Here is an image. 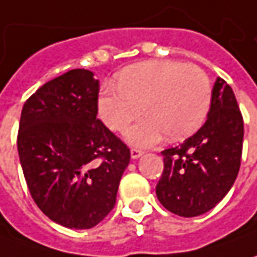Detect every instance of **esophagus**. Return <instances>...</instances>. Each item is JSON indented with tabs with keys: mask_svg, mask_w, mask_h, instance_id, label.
Here are the masks:
<instances>
[{
	"mask_svg": "<svg viewBox=\"0 0 257 257\" xmlns=\"http://www.w3.org/2000/svg\"><path fill=\"white\" fill-rule=\"evenodd\" d=\"M130 154H132V159L136 160V159H139L140 156H143V152H142V150H139V149H132Z\"/></svg>",
	"mask_w": 257,
	"mask_h": 257,
	"instance_id": "obj_1",
	"label": "esophagus"
}]
</instances>
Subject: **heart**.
I'll list each match as a JSON object with an SVG mask.
<instances>
[{"label":"heart","mask_w":257,"mask_h":257,"mask_svg":"<svg viewBox=\"0 0 257 257\" xmlns=\"http://www.w3.org/2000/svg\"><path fill=\"white\" fill-rule=\"evenodd\" d=\"M212 103L209 75L199 65L173 60H152L130 65L117 75V85L107 84L98 97V114L114 132H125L127 142L154 146L167 134L180 140L200 128Z\"/></svg>","instance_id":"obj_1"}]
</instances>
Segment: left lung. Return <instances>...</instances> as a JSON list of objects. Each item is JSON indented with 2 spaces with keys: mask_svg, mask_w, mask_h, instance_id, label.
Segmentation results:
<instances>
[{
  "mask_svg": "<svg viewBox=\"0 0 257 257\" xmlns=\"http://www.w3.org/2000/svg\"><path fill=\"white\" fill-rule=\"evenodd\" d=\"M242 146L243 118L236 97L217 77L206 123L182 146L162 152L164 170L156 186L159 202L183 217L212 210L237 177Z\"/></svg>",
  "mask_w": 257,
  "mask_h": 257,
  "instance_id": "left-lung-1",
  "label": "left lung"
}]
</instances>
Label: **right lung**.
<instances>
[{"label":"right lung","mask_w":257,"mask_h":257,"mask_svg":"<svg viewBox=\"0 0 257 257\" xmlns=\"http://www.w3.org/2000/svg\"><path fill=\"white\" fill-rule=\"evenodd\" d=\"M98 80L70 70L25 101L17 139L40 210L68 229H91L111 212L130 149L98 118Z\"/></svg>","instance_id":"obj_1"}]
</instances>
